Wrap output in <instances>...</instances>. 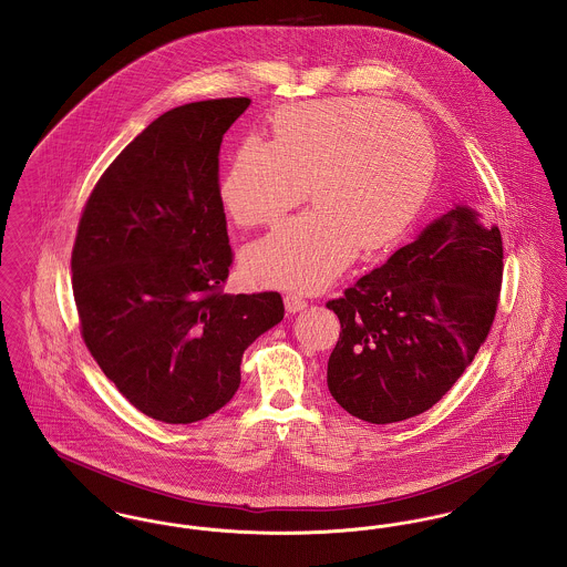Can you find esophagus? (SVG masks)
Masks as SVG:
<instances>
[{"label": "esophagus", "mask_w": 567, "mask_h": 567, "mask_svg": "<svg viewBox=\"0 0 567 567\" xmlns=\"http://www.w3.org/2000/svg\"><path fill=\"white\" fill-rule=\"evenodd\" d=\"M308 306V301L300 298V296H296V293H287L285 296V308H287V312H300Z\"/></svg>", "instance_id": "1"}]
</instances>
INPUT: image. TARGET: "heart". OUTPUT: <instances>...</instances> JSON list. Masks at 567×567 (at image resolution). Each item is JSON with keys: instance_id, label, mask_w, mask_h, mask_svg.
<instances>
[{"instance_id": "1", "label": "heart", "mask_w": 567, "mask_h": 567, "mask_svg": "<svg viewBox=\"0 0 567 567\" xmlns=\"http://www.w3.org/2000/svg\"><path fill=\"white\" fill-rule=\"evenodd\" d=\"M276 138L246 136L220 179V199L237 225H271L308 195L315 207L285 220L246 257V274L266 287L319 291L358 248L396 244L420 214L434 173L426 128L374 99L285 104Z\"/></svg>"}]
</instances>
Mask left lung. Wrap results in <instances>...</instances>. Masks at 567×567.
<instances>
[{
	"mask_svg": "<svg viewBox=\"0 0 567 567\" xmlns=\"http://www.w3.org/2000/svg\"><path fill=\"white\" fill-rule=\"evenodd\" d=\"M497 227L456 205L328 301L340 336L328 362L336 402L370 424L429 411L473 362L499 303Z\"/></svg>",
	"mask_w": 567,
	"mask_h": 567,
	"instance_id": "obj_1",
	"label": "left lung"
}]
</instances>
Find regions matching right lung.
Masks as SVG:
<instances>
[{
    "label": "right lung",
    "instance_id": "1",
    "mask_svg": "<svg viewBox=\"0 0 567 567\" xmlns=\"http://www.w3.org/2000/svg\"><path fill=\"white\" fill-rule=\"evenodd\" d=\"M250 99L171 109L96 182L72 248L81 336L141 413L193 424L239 388L244 351L282 321L276 291L225 293L234 250L218 184L223 136Z\"/></svg>",
    "mask_w": 567,
    "mask_h": 567
}]
</instances>
